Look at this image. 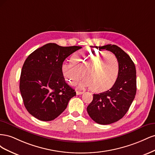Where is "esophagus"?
<instances>
[{"mask_svg":"<svg viewBox=\"0 0 155 155\" xmlns=\"http://www.w3.org/2000/svg\"><path fill=\"white\" fill-rule=\"evenodd\" d=\"M83 94V92H79V91H76V94L77 95H81Z\"/></svg>","mask_w":155,"mask_h":155,"instance_id":"34e87169","label":"esophagus"}]
</instances>
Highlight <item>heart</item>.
Returning <instances> with one entry per match:
<instances>
[{
  "label": "heart",
  "mask_w": 155,
  "mask_h": 155,
  "mask_svg": "<svg viewBox=\"0 0 155 155\" xmlns=\"http://www.w3.org/2000/svg\"><path fill=\"white\" fill-rule=\"evenodd\" d=\"M120 65L116 56L110 51L85 50L74 54L72 61H64L61 66L63 76L67 82L75 85L83 76L85 78L79 87H92L94 91H104L116 81Z\"/></svg>",
  "instance_id": "b5f03b06"
}]
</instances>
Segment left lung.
Instances as JSON below:
<instances>
[{
	"label": "left lung",
	"instance_id": "1",
	"mask_svg": "<svg viewBox=\"0 0 155 155\" xmlns=\"http://www.w3.org/2000/svg\"><path fill=\"white\" fill-rule=\"evenodd\" d=\"M96 48L110 51L118 59L120 65L114 85L105 92L94 94L93 100L87 109L95 122L107 125L120 120L128 111L137 92V72L129 55L118 46L107 45Z\"/></svg>",
	"mask_w": 155,
	"mask_h": 155
}]
</instances>
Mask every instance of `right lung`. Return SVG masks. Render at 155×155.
<instances>
[{
	"instance_id": "right-lung-1",
	"label": "right lung",
	"mask_w": 155,
	"mask_h": 155,
	"mask_svg": "<svg viewBox=\"0 0 155 155\" xmlns=\"http://www.w3.org/2000/svg\"><path fill=\"white\" fill-rule=\"evenodd\" d=\"M81 46L48 43L29 55L23 64L20 91L29 113L41 121H51L66 109L76 92L65 82L61 70L64 59Z\"/></svg>"
}]
</instances>
